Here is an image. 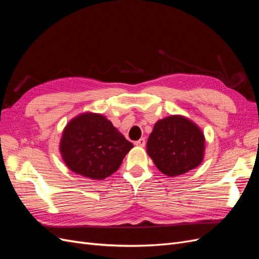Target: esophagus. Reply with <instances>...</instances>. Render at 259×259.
<instances>
[{
    "instance_id": "esophagus-1",
    "label": "esophagus",
    "mask_w": 259,
    "mask_h": 259,
    "mask_svg": "<svg viewBox=\"0 0 259 259\" xmlns=\"http://www.w3.org/2000/svg\"><path fill=\"white\" fill-rule=\"evenodd\" d=\"M135 145L138 147H144L146 145V139L145 138H140L137 142H135Z\"/></svg>"
}]
</instances>
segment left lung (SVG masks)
I'll use <instances>...</instances> for the list:
<instances>
[{"label":"left lung","mask_w":259,"mask_h":259,"mask_svg":"<svg viewBox=\"0 0 259 259\" xmlns=\"http://www.w3.org/2000/svg\"><path fill=\"white\" fill-rule=\"evenodd\" d=\"M204 142L202 131L193 122L182 115H170L155 123L147 152L159 170L173 177L200 165Z\"/></svg>","instance_id":"8db88e82"}]
</instances>
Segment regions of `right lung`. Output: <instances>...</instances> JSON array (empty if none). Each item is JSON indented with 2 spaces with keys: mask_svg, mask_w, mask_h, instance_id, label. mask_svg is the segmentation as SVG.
Instances as JSON below:
<instances>
[{
  "mask_svg": "<svg viewBox=\"0 0 259 259\" xmlns=\"http://www.w3.org/2000/svg\"><path fill=\"white\" fill-rule=\"evenodd\" d=\"M133 147L105 116L88 112L69 122L62 133L60 152L75 174L105 179L119 169Z\"/></svg>",
  "mask_w": 259,
  "mask_h": 259,
  "instance_id": "add662e5",
  "label": "right lung"
}]
</instances>
